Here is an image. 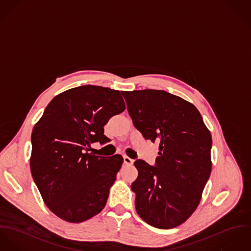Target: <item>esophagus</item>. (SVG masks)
<instances>
[{"mask_svg":"<svg viewBox=\"0 0 251 251\" xmlns=\"http://www.w3.org/2000/svg\"><path fill=\"white\" fill-rule=\"evenodd\" d=\"M123 162H124L125 165H129V166H131V165L134 164V160H132L131 158H129V157H127V156H124V157H123Z\"/></svg>","mask_w":251,"mask_h":251,"instance_id":"1","label":"esophagus"}]
</instances>
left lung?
Here are the masks:
<instances>
[{"mask_svg":"<svg viewBox=\"0 0 251 251\" xmlns=\"http://www.w3.org/2000/svg\"><path fill=\"white\" fill-rule=\"evenodd\" d=\"M134 126L159 142L155 166L137 160L132 183L136 210L148 224L169 229L185 223L198 206L210 177L211 133L195 106L165 90L123 91Z\"/></svg>","mask_w":251,"mask_h":251,"instance_id":"8db88e82","label":"left lung"}]
</instances>
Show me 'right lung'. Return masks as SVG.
Instances as JSON below:
<instances>
[{"instance_id": "1", "label": "right lung", "mask_w": 251, "mask_h": 251, "mask_svg": "<svg viewBox=\"0 0 251 251\" xmlns=\"http://www.w3.org/2000/svg\"><path fill=\"white\" fill-rule=\"evenodd\" d=\"M124 110L118 90L86 84L56 95L35 124L30 171L58 218L82 223L105 207L123 158L95 156L88 147L106 142L104 125Z\"/></svg>"}]
</instances>
